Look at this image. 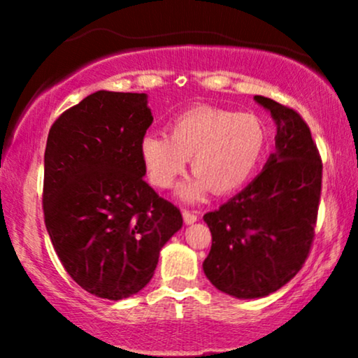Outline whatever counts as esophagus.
<instances>
[{"instance_id": "1", "label": "esophagus", "mask_w": 358, "mask_h": 358, "mask_svg": "<svg viewBox=\"0 0 358 358\" xmlns=\"http://www.w3.org/2000/svg\"><path fill=\"white\" fill-rule=\"evenodd\" d=\"M199 219V212H190V210H183V220L187 225H192L193 222H196Z\"/></svg>"}]
</instances>
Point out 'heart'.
I'll return each instance as SVG.
<instances>
[{
    "label": "heart",
    "instance_id": "heart-1",
    "mask_svg": "<svg viewBox=\"0 0 358 358\" xmlns=\"http://www.w3.org/2000/svg\"><path fill=\"white\" fill-rule=\"evenodd\" d=\"M268 134L261 119L250 113L199 106L168 122L166 134H145L139 155L150 182L170 188L192 158L195 175L178 187L187 202H200L208 192L229 195L256 175Z\"/></svg>",
    "mask_w": 358,
    "mask_h": 358
}]
</instances>
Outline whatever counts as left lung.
Here are the masks:
<instances>
[{
	"instance_id": "8db88e82",
	"label": "left lung",
	"mask_w": 358,
	"mask_h": 358,
	"mask_svg": "<svg viewBox=\"0 0 358 358\" xmlns=\"http://www.w3.org/2000/svg\"><path fill=\"white\" fill-rule=\"evenodd\" d=\"M276 122V150L264 170L219 210L203 215L212 248L203 273L239 299L264 298L298 274L315 237L322 159L296 110L254 97Z\"/></svg>"
}]
</instances>
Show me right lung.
<instances>
[{"instance_id":"obj_1","label":"right lung","mask_w":358,"mask_h":358,"mask_svg":"<svg viewBox=\"0 0 358 358\" xmlns=\"http://www.w3.org/2000/svg\"><path fill=\"white\" fill-rule=\"evenodd\" d=\"M153 122L146 94L97 90L53 122L43 213L65 271L99 298L124 299L153 278L182 213L143 176L139 143Z\"/></svg>"}]
</instances>
